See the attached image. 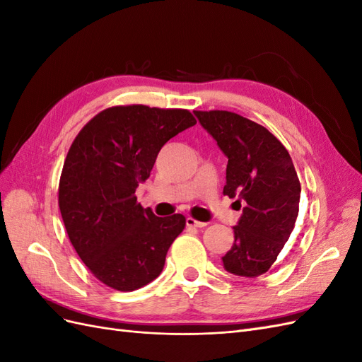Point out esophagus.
Returning a JSON list of instances; mask_svg holds the SVG:
<instances>
[{
  "label": "esophagus",
  "instance_id": "34e87169",
  "mask_svg": "<svg viewBox=\"0 0 362 362\" xmlns=\"http://www.w3.org/2000/svg\"><path fill=\"white\" fill-rule=\"evenodd\" d=\"M185 225L192 226V228H204V226H206L205 222L196 221V218H193V217H187V218H185Z\"/></svg>",
  "mask_w": 362,
  "mask_h": 362
}]
</instances>
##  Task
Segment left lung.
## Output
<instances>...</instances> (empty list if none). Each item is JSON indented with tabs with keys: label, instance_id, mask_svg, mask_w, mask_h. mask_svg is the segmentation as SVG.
Instances as JSON below:
<instances>
[{
	"label": "left lung",
	"instance_id": "8db88e82",
	"mask_svg": "<svg viewBox=\"0 0 362 362\" xmlns=\"http://www.w3.org/2000/svg\"><path fill=\"white\" fill-rule=\"evenodd\" d=\"M226 156L223 194L243 213L234 245L222 257L226 272L257 278L273 266L299 214L300 182L288 151L267 128L233 112H193ZM240 210V208H238Z\"/></svg>",
	"mask_w": 362,
	"mask_h": 362
}]
</instances>
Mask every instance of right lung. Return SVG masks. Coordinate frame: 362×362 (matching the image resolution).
Returning a JSON list of instances; mask_svg holds the SVG:
<instances>
[{
  "label": "right lung",
  "instance_id": "add662e5",
  "mask_svg": "<svg viewBox=\"0 0 362 362\" xmlns=\"http://www.w3.org/2000/svg\"><path fill=\"white\" fill-rule=\"evenodd\" d=\"M194 124L181 108L117 105L98 113L72 141L59 184L60 213L76 254L107 287L133 291L161 273L185 217H157L134 193L163 145Z\"/></svg>",
  "mask_w": 362,
  "mask_h": 362
}]
</instances>
